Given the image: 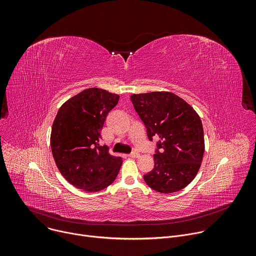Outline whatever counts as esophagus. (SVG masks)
I'll use <instances>...</instances> for the list:
<instances>
[{"label":"esophagus","instance_id":"esophagus-1","mask_svg":"<svg viewBox=\"0 0 256 256\" xmlns=\"http://www.w3.org/2000/svg\"><path fill=\"white\" fill-rule=\"evenodd\" d=\"M128 157H130V158H138V157H140V154L138 152H132V153H130L128 155Z\"/></svg>","mask_w":256,"mask_h":256}]
</instances>
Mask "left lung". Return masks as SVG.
I'll list each match as a JSON object with an SVG mask.
<instances>
[{
  "mask_svg": "<svg viewBox=\"0 0 256 256\" xmlns=\"http://www.w3.org/2000/svg\"><path fill=\"white\" fill-rule=\"evenodd\" d=\"M130 100L150 140L159 138L153 170L144 175L152 190L172 194L194 180L204 152L202 120L194 109L171 92L132 94Z\"/></svg>",
  "mask_w": 256,
  "mask_h": 256,
  "instance_id": "8db88e82",
  "label": "left lung"
}]
</instances>
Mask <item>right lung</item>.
Listing matches in <instances>:
<instances>
[{"label":"right lung","mask_w":256,"mask_h":256,"mask_svg":"<svg viewBox=\"0 0 256 256\" xmlns=\"http://www.w3.org/2000/svg\"><path fill=\"white\" fill-rule=\"evenodd\" d=\"M120 96L99 88H89L64 102L54 118L50 146L62 175L75 188L95 192L116 180L122 159L100 144L101 130L108 112Z\"/></svg>","instance_id":"1"}]
</instances>
